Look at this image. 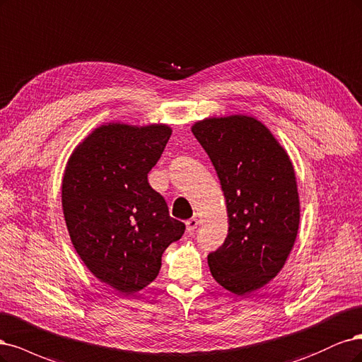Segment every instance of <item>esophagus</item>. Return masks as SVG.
Here are the masks:
<instances>
[{
  "label": "esophagus",
  "mask_w": 362,
  "mask_h": 362,
  "mask_svg": "<svg viewBox=\"0 0 362 362\" xmlns=\"http://www.w3.org/2000/svg\"><path fill=\"white\" fill-rule=\"evenodd\" d=\"M185 224H186V230H188V231L191 233V231H194V230L197 228V226H198V219H197L195 216H192V218H189L188 221H186Z\"/></svg>",
  "instance_id": "34e87169"
}]
</instances>
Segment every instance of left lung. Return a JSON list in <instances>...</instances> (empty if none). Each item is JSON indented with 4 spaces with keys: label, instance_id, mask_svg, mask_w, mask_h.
<instances>
[{
    "label": "left lung",
    "instance_id": "8db88e82",
    "mask_svg": "<svg viewBox=\"0 0 362 362\" xmlns=\"http://www.w3.org/2000/svg\"><path fill=\"white\" fill-rule=\"evenodd\" d=\"M192 134L216 170L228 214V235L207 263L216 283L245 296L276 276L295 243V170L269 129L247 115L206 119Z\"/></svg>",
    "mask_w": 362,
    "mask_h": 362
}]
</instances>
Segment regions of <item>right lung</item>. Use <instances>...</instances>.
Returning a JSON list of instances; mask_svg holds the SVG:
<instances>
[{
    "label": "right lung",
    "instance_id": "add662e5",
    "mask_svg": "<svg viewBox=\"0 0 362 362\" xmlns=\"http://www.w3.org/2000/svg\"><path fill=\"white\" fill-rule=\"evenodd\" d=\"M170 135L165 124H103L67 162L62 203L74 247L93 275L123 295L153 281L162 254L185 233L147 180Z\"/></svg>",
    "mask_w": 362,
    "mask_h": 362
}]
</instances>
